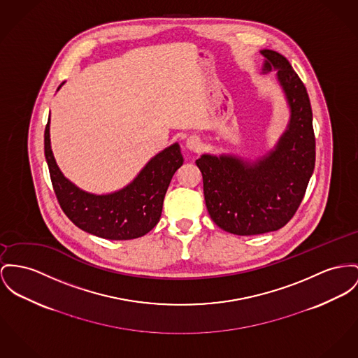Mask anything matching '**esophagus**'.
I'll list each match as a JSON object with an SVG mask.
<instances>
[{"instance_id":"34e87169","label":"esophagus","mask_w":358,"mask_h":358,"mask_svg":"<svg viewBox=\"0 0 358 358\" xmlns=\"http://www.w3.org/2000/svg\"><path fill=\"white\" fill-rule=\"evenodd\" d=\"M186 146L190 149V150H194V152H198L199 150V148H201V140L198 138V137H189L187 140H186Z\"/></svg>"}]
</instances>
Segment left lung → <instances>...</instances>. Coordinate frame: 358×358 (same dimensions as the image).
Masks as SVG:
<instances>
[{
    "mask_svg": "<svg viewBox=\"0 0 358 358\" xmlns=\"http://www.w3.org/2000/svg\"><path fill=\"white\" fill-rule=\"evenodd\" d=\"M263 73L277 69L290 120L275 148L255 162L232 155H202L208 212L234 235L251 236L278 231L299 209L315 168V134L307 90L284 55L261 50Z\"/></svg>",
    "mask_w": 358,
    "mask_h": 358,
    "instance_id": "8db88e82",
    "label": "left lung"
}]
</instances>
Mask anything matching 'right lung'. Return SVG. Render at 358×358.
<instances>
[{
  "instance_id": "1",
  "label": "right lung",
  "mask_w": 358,
  "mask_h": 358,
  "mask_svg": "<svg viewBox=\"0 0 358 358\" xmlns=\"http://www.w3.org/2000/svg\"><path fill=\"white\" fill-rule=\"evenodd\" d=\"M45 156L64 213L80 229L108 240L141 238L156 227L171 179L183 164L179 143H172L152 157L126 187L101 195L87 192L66 179L57 166L50 145V118L45 129Z\"/></svg>"
}]
</instances>
